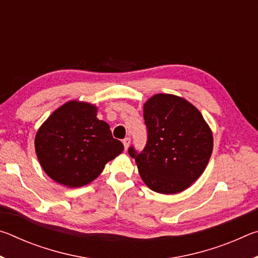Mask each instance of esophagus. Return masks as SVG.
Listing matches in <instances>:
<instances>
[{
  "label": "esophagus",
  "mask_w": 258,
  "mask_h": 258,
  "mask_svg": "<svg viewBox=\"0 0 258 258\" xmlns=\"http://www.w3.org/2000/svg\"><path fill=\"white\" fill-rule=\"evenodd\" d=\"M130 143H131V139H130V138H125V139L123 140V145H124V149H125V150H127Z\"/></svg>",
  "instance_id": "esophagus-1"
}]
</instances>
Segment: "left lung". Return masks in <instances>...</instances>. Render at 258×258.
I'll use <instances>...</instances> for the list:
<instances>
[{
  "label": "left lung",
  "instance_id": "left-lung-1",
  "mask_svg": "<svg viewBox=\"0 0 258 258\" xmlns=\"http://www.w3.org/2000/svg\"><path fill=\"white\" fill-rule=\"evenodd\" d=\"M147 143L128 148L140 176L152 191L172 195L202 175L213 151V134L200 111L186 100L156 94L143 106Z\"/></svg>",
  "mask_w": 258,
  "mask_h": 258
}]
</instances>
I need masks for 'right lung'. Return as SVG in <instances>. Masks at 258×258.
Masks as SVG:
<instances>
[{
  "instance_id": "obj_1",
  "label": "right lung",
  "mask_w": 258,
  "mask_h": 258,
  "mask_svg": "<svg viewBox=\"0 0 258 258\" xmlns=\"http://www.w3.org/2000/svg\"><path fill=\"white\" fill-rule=\"evenodd\" d=\"M123 149L109 125L97 118V107L85 102L64 103L35 137V150L44 172L69 187L92 182Z\"/></svg>"
}]
</instances>
